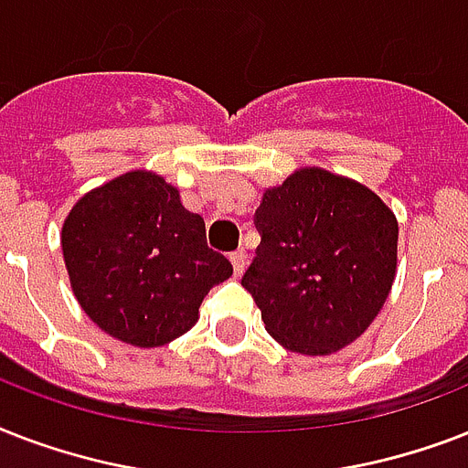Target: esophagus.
<instances>
[{
    "label": "esophagus",
    "instance_id": "1",
    "mask_svg": "<svg viewBox=\"0 0 468 468\" xmlns=\"http://www.w3.org/2000/svg\"><path fill=\"white\" fill-rule=\"evenodd\" d=\"M230 262H233L235 274H242L245 264H248V252L245 250H235V252H230Z\"/></svg>",
    "mask_w": 468,
    "mask_h": 468
}]
</instances>
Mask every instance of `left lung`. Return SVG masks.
<instances>
[{
    "instance_id": "left-lung-1",
    "label": "left lung",
    "mask_w": 468,
    "mask_h": 468,
    "mask_svg": "<svg viewBox=\"0 0 468 468\" xmlns=\"http://www.w3.org/2000/svg\"><path fill=\"white\" fill-rule=\"evenodd\" d=\"M255 260L242 274L270 335L330 355L371 325L396 277L399 223L364 184L327 169L293 172L255 211Z\"/></svg>"
}]
</instances>
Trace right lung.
Returning a JSON list of instances; mask_svg holds the SVG:
<instances>
[{"label":"right lung","mask_w":468,"mask_h":468,"mask_svg":"<svg viewBox=\"0 0 468 468\" xmlns=\"http://www.w3.org/2000/svg\"><path fill=\"white\" fill-rule=\"evenodd\" d=\"M62 255L80 306L104 333L160 347L198 320L233 264L206 245V223L153 172H128L90 191L62 226Z\"/></svg>","instance_id":"obj_1"}]
</instances>
